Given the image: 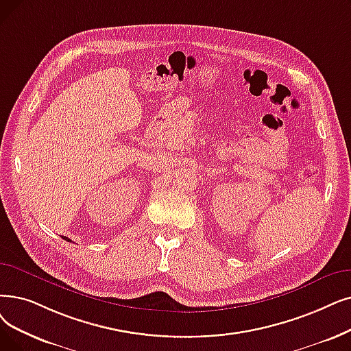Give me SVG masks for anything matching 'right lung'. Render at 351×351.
<instances>
[{
  "instance_id": "1",
  "label": "right lung",
  "mask_w": 351,
  "mask_h": 351,
  "mask_svg": "<svg viewBox=\"0 0 351 351\" xmlns=\"http://www.w3.org/2000/svg\"><path fill=\"white\" fill-rule=\"evenodd\" d=\"M63 239H66V241H67V242H69V241H70V239H69V238H67V237H63Z\"/></svg>"
}]
</instances>
